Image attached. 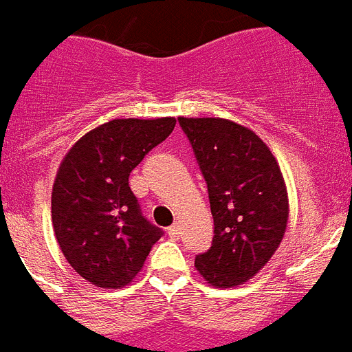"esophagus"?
Masks as SVG:
<instances>
[{"label":"esophagus","mask_w":352,"mask_h":352,"mask_svg":"<svg viewBox=\"0 0 352 352\" xmlns=\"http://www.w3.org/2000/svg\"><path fill=\"white\" fill-rule=\"evenodd\" d=\"M166 232L171 240H179V236H181V226H179V223H173L171 227H168Z\"/></svg>","instance_id":"obj_1"}]
</instances>
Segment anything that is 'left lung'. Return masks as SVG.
<instances>
[{
	"instance_id": "left-lung-1",
	"label": "left lung",
	"mask_w": 352,
	"mask_h": 352,
	"mask_svg": "<svg viewBox=\"0 0 352 352\" xmlns=\"http://www.w3.org/2000/svg\"><path fill=\"white\" fill-rule=\"evenodd\" d=\"M208 184L214 220L211 247L195 258L212 286L241 285L276 252L288 221V195L268 146L221 118H179Z\"/></svg>"
}]
</instances>
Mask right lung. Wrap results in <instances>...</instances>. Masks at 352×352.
Wrapping results in <instances>:
<instances>
[{"label": "right lung", "instance_id": "add662e5", "mask_svg": "<svg viewBox=\"0 0 352 352\" xmlns=\"http://www.w3.org/2000/svg\"><path fill=\"white\" fill-rule=\"evenodd\" d=\"M173 126L175 118L112 120L76 141L62 161L52 193L53 229L67 263L93 285L131 283L162 236L143 217L129 177Z\"/></svg>", "mask_w": 352, "mask_h": 352}]
</instances>
